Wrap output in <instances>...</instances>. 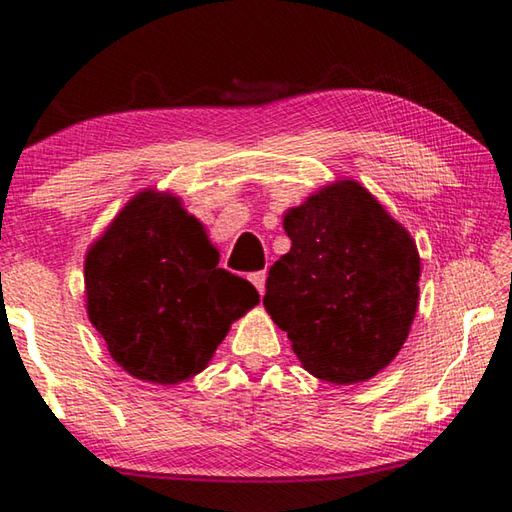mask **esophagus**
<instances>
[{
    "label": "esophagus",
    "mask_w": 512,
    "mask_h": 512,
    "mask_svg": "<svg viewBox=\"0 0 512 512\" xmlns=\"http://www.w3.org/2000/svg\"><path fill=\"white\" fill-rule=\"evenodd\" d=\"M250 282H253V287L259 291V296H264V289H266V273H264V271L250 273Z\"/></svg>",
    "instance_id": "34e87169"
}]
</instances>
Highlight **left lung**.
I'll return each mask as SVG.
<instances>
[{
	"label": "left lung",
	"instance_id": "obj_1",
	"mask_svg": "<svg viewBox=\"0 0 512 512\" xmlns=\"http://www.w3.org/2000/svg\"><path fill=\"white\" fill-rule=\"evenodd\" d=\"M291 250L268 271L264 307L302 368L336 386L368 381L409 336L420 255L409 230L357 180H334L284 214Z\"/></svg>",
	"mask_w": 512,
	"mask_h": 512
}]
</instances>
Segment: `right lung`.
I'll return each mask as SVG.
<instances>
[{"instance_id":"obj_1","label":"right lung","mask_w":512,"mask_h":512,"mask_svg":"<svg viewBox=\"0 0 512 512\" xmlns=\"http://www.w3.org/2000/svg\"><path fill=\"white\" fill-rule=\"evenodd\" d=\"M85 300L128 375L176 386L207 368L259 293L219 268V250L178 196L142 189L88 248Z\"/></svg>"}]
</instances>
